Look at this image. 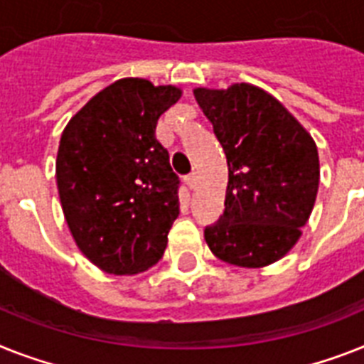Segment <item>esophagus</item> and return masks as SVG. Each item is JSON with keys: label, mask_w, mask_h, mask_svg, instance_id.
Here are the masks:
<instances>
[{"label": "esophagus", "mask_w": 364, "mask_h": 364, "mask_svg": "<svg viewBox=\"0 0 364 364\" xmlns=\"http://www.w3.org/2000/svg\"><path fill=\"white\" fill-rule=\"evenodd\" d=\"M184 182H186V186H188L189 189H193L195 184H197V175H195V173H191V175L186 176Z\"/></svg>", "instance_id": "1"}]
</instances>
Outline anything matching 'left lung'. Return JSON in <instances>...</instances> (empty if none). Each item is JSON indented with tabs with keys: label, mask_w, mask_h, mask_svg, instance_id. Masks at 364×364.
<instances>
[{
	"label": "left lung",
	"mask_w": 364,
	"mask_h": 364,
	"mask_svg": "<svg viewBox=\"0 0 364 364\" xmlns=\"http://www.w3.org/2000/svg\"><path fill=\"white\" fill-rule=\"evenodd\" d=\"M229 165L225 212L204 229L210 251L240 268L277 262L301 236L320 184L314 139L281 102L251 83L197 87Z\"/></svg>",
	"instance_id": "obj_1"
}]
</instances>
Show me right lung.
Returning a JSON list of instances; mask_svg holds the SVG:
<instances>
[{
  "instance_id": "right-lung-1",
  "label": "right lung",
  "mask_w": 364,
  "mask_h": 364,
  "mask_svg": "<svg viewBox=\"0 0 364 364\" xmlns=\"http://www.w3.org/2000/svg\"><path fill=\"white\" fill-rule=\"evenodd\" d=\"M180 96L175 85L122 77L63 130L55 161L63 214L81 253L102 272L134 275L164 257L180 214V182L156 124Z\"/></svg>"
}]
</instances>
